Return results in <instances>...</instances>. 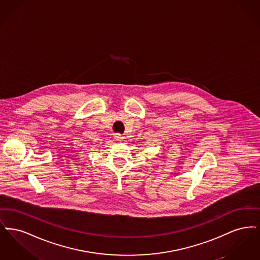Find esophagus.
I'll use <instances>...</instances> for the list:
<instances>
[{
    "label": "esophagus",
    "mask_w": 260,
    "mask_h": 260,
    "mask_svg": "<svg viewBox=\"0 0 260 260\" xmlns=\"http://www.w3.org/2000/svg\"><path fill=\"white\" fill-rule=\"evenodd\" d=\"M114 139H115L116 141H122V140L124 139V137L121 136V135H115V136H114Z\"/></svg>",
    "instance_id": "obj_1"
}]
</instances>
